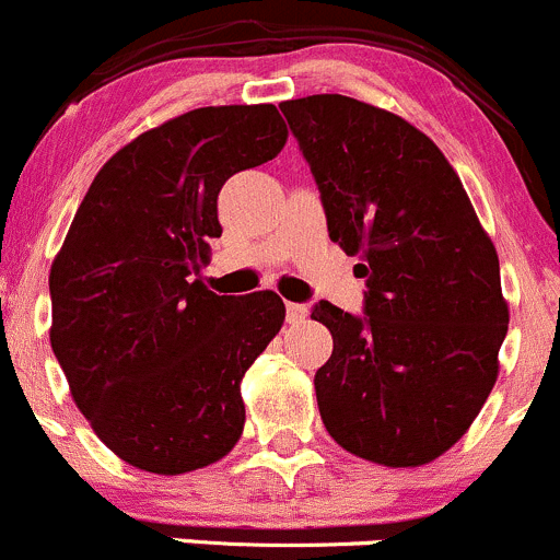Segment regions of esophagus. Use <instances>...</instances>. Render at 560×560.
<instances>
[{
  "label": "esophagus",
  "instance_id": "34e87169",
  "mask_svg": "<svg viewBox=\"0 0 560 560\" xmlns=\"http://www.w3.org/2000/svg\"><path fill=\"white\" fill-rule=\"evenodd\" d=\"M304 315H307V307L299 302H288L285 304V320L288 324H302Z\"/></svg>",
  "mask_w": 560,
  "mask_h": 560
}]
</instances>
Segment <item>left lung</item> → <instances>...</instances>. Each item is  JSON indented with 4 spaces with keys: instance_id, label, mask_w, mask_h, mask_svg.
<instances>
[{
    "instance_id": "left-lung-1",
    "label": "left lung",
    "mask_w": 560,
    "mask_h": 560,
    "mask_svg": "<svg viewBox=\"0 0 560 560\" xmlns=\"http://www.w3.org/2000/svg\"><path fill=\"white\" fill-rule=\"evenodd\" d=\"M280 110L331 242L359 256L368 285L364 315L313 310L335 340L315 373L324 428L370 463L424 466L466 435L498 378L509 307L495 247L450 160L411 121L342 94Z\"/></svg>"
}]
</instances>
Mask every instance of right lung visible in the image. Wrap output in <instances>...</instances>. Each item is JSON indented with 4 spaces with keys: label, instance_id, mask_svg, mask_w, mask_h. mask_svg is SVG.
<instances>
[{
    "label": "right lung",
    "instance_id": "1",
    "mask_svg": "<svg viewBox=\"0 0 560 560\" xmlns=\"http://www.w3.org/2000/svg\"><path fill=\"white\" fill-rule=\"evenodd\" d=\"M264 105H209L141 132L103 168L51 264V348L114 455L176 476L229 455L240 384L285 320L278 293L218 296L198 272L225 179L285 147Z\"/></svg>",
    "mask_w": 560,
    "mask_h": 560
}]
</instances>
